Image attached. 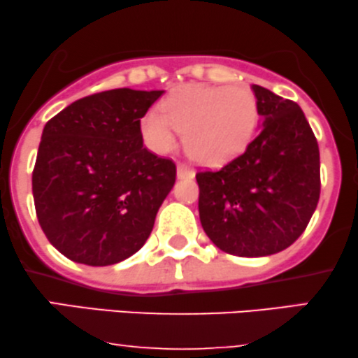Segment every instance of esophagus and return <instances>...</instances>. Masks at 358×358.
Listing matches in <instances>:
<instances>
[{"mask_svg":"<svg viewBox=\"0 0 358 358\" xmlns=\"http://www.w3.org/2000/svg\"><path fill=\"white\" fill-rule=\"evenodd\" d=\"M178 178L179 179H192L194 178V169L190 166L179 162L178 164Z\"/></svg>","mask_w":358,"mask_h":358,"instance_id":"esophagus-1","label":"esophagus"}]
</instances>
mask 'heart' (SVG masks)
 Segmentation results:
<instances>
[{"label": "heart", "instance_id": "1", "mask_svg": "<svg viewBox=\"0 0 358 358\" xmlns=\"http://www.w3.org/2000/svg\"><path fill=\"white\" fill-rule=\"evenodd\" d=\"M152 151L171 152L179 133L189 155L207 166H222L250 146L259 128L257 96L247 87L187 85L146 111L139 123Z\"/></svg>", "mask_w": 358, "mask_h": 358}]
</instances>
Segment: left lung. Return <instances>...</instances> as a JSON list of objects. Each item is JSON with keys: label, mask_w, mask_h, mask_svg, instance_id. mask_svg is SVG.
Here are the masks:
<instances>
[{"label": "left lung", "mask_w": 358, "mask_h": 358, "mask_svg": "<svg viewBox=\"0 0 358 358\" xmlns=\"http://www.w3.org/2000/svg\"><path fill=\"white\" fill-rule=\"evenodd\" d=\"M262 129L219 171H201L199 217L215 247L268 257L299 238L321 194L319 146L298 103L252 85Z\"/></svg>", "instance_id": "8db88e82"}]
</instances>
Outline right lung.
I'll return each mask as SVG.
<instances>
[{"label":"right lung","instance_id":"add662e5","mask_svg":"<svg viewBox=\"0 0 358 358\" xmlns=\"http://www.w3.org/2000/svg\"><path fill=\"white\" fill-rule=\"evenodd\" d=\"M164 90L83 96L45 123L32 196L39 225L64 257L123 262L146 243L176 182V164L143 146L139 122Z\"/></svg>","mask_w":358,"mask_h":358}]
</instances>
